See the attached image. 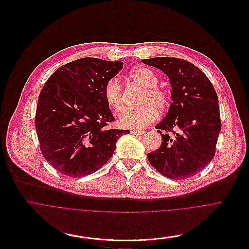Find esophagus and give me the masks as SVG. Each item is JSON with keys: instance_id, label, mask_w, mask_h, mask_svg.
Here are the masks:
<instances>
[{"instance_id": "1", "label": "esophagus", "mask_w": 249, "mask_h": 249, "mask_svg": "<svg viewBox=\"0 0 249 249\" xmlns=\"http://www.w3.org/2000/svg\"><path fill=\"white\" fill-rule=\"evenodd\" d=\"M130 133L133 135H141L144 133V131L143 130H131Z\"/></svg>"}]
</instances>
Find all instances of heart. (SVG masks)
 Instances as JSON below:
<instances>
[{
    "label": "heart",
    "mask_w": 249,
    "mask_h": 249,
    "mask_svg": "<svg viewBox=\"0 0 249 249\" xmlns=\"http://www.w3.org/2000/svg\"><path fill=\"white\" fill-rule=\"evenodd\" d=\"M134 83L141 86L144 92L139 100V108H125L118 118V124L124 128L139 130L152 124L158 117V111L165 110L169 104L168 94L157 87L156 74L147 68H136L130 71ZM104 97L108 106L120 112L124 106L122 85L117 77L111 78L105 85Z\"/></svg>",
    "instance_id": "obj_1"
}]
</instances>
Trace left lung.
<instances>
[{
  "instance_id": "left-lung-1",
  "label": "left lung",
  "mask_w": 249,
  "mask_h": 249,
  "mask_svg": "<svg viewBox=\"0 0 249 249\" xmlns=\"http://www.w3.org/2000/svg\"><path fill=\"white\" fill-rule=\"evenodd\" d=\"M142 63L169 76L173 100L167 116L155 126L162 144L148 153V161L169 178L193 177L216 152L222 125L217 93L205 73L185 60L163 57Z\"/></svg>"
}]
</instances>
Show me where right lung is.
<instances>
[{"label": "right lung", "mask_w": 249, "mask_h": 249, "mask_svg": "<svg viewBox=\"0 0 249 249\" xmlns=\"http://www.w3.org/2000/svg\"><path fill=\"white\" fill-rule=\"evenodd\" d=\"M123 62L82 58L59 68L46 81L36 108L35 128L46 161L72 178L87 176L113 156L127 129H111L115 118L105 100L106 83Z\"/></svg>", "instance_id": "right-lung-1"}]
</instances>
